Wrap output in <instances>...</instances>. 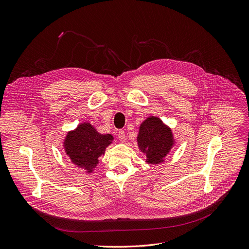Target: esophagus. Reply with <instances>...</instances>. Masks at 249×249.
Segmentation results:
<instances>
[{"instance_id": "obj_1", "label": "esophagus", "mask_w": 249, "mask_h": 249, "mask_svg": "<svg viewBox=\"0 0 249 249\" xmlns=\"http://www.w3.org/2000/svg\"><path fill=\"white\" fill-rule=\"evenodd\" d=\"M118 138L121 142H124L125 141V133L124 130H119L118 132Z\"/></svg>"}]
</instances>
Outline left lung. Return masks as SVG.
<instances>
[{"mask_svg": "<svg viewBox=\"0 0 249 249\" xmlns=\"http://www.w3.org/2000/svg\"><path fill=\"white\" fill-rule=\"evenodd\" d=\"M136 140L146 157L145 162L150 165L164 163L177 143L172 128L156 116L148 117L140 124Z\"/></svg>", "mask_w": 249, "mask_h": 249, "instance_id": "obj_1", "label": "left lung"}]
</instances>
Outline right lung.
<instances>
[{
	"mask_svg": "<svg viewBox=\"0 0 249 249\" xmlns=\"http://www.w3.org/2000/svg\"><path fill=\"white\" fill-rule=\"evenodd\" d=\"M112 134H102L88 122L79 124L67 132L63 147L75 167L92 174L99 164V158L105 154L106 148L113 143Z\"/></svg>",
	"mask_w": 249,
	"mask_h": 249,
	"instance_id": "obj_1",
	"label": "right lung"
}]
</instances>
